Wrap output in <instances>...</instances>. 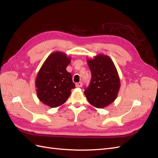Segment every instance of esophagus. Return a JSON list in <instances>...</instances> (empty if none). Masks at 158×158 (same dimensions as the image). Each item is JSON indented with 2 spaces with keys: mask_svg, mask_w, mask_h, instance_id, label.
Returning a JSON list of instances; mask_svg holds the SVG:
<instances>
[{
  "mask_svg": "<svg viewBox=\"0 0 158 158\" xmlns=\"http://www.w3.org/2000/svg\"><path fill=\"white\" fill-rule=\"evenodd\" d=\"M82 86V82H79L76 83V88H80Z\"/></svg>",
  "mask_w": 158,
  "mask_h": 158,
  "instance_id": "obj_1",
  "label": "esophagus"
}]
</instances>
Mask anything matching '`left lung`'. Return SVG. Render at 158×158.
Returning <instances> with one entry per match:
<instances>
[{"label": "left lung", "instance_id": "left-lung-1", "mask_svg": "<svg viewBox=\"0 0 158 158\" xmlns=\"http://www.w3.org/2000/svg\"><path fill=\"white\" fill-rule=\"evenodd\" d=\"M87 61L92 79L89 86L85 89L84 94L91 105L103 109L117 98L121 86L117 70L107 55H98Z\"/></svg>", "mask_w": 158, "mask_h": 158}]
</instances>
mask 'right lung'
I'll list each match as a JSON object with an SVG mask.
<instances>
[{"instance_id":"right-lung-1","label":"right lung","mask_w":158,"mask_h":158,"mask_svg":"<svg viewBox=\"0 0 158 158\" xmlns=\"http://www.w3.org/2000/svg\"><path fill=\"white\" fill-rule=\"evenodd\" d=\"M70 57L62 52L51 53L43 64L35 80L37 98L51 107L65 103L75 88L71 73L66 71Z\"/></svg>"}]
</instances>
